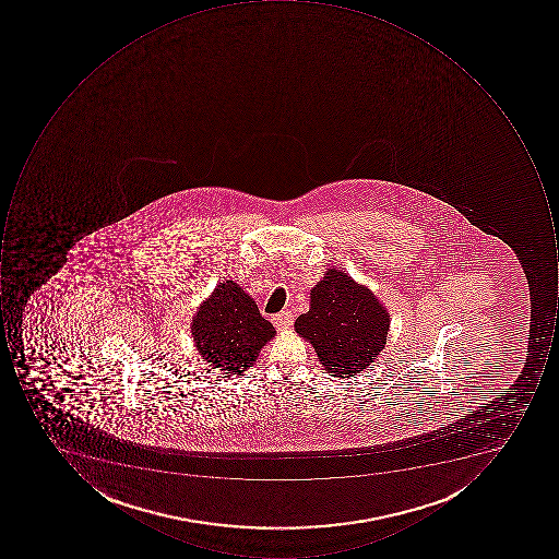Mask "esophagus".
Returning <instances> with one entry per match:
<instances>
[{
	"mask_svg": "<svg viewBox=\"0 0 559 559\" xmlns=\"http://www.w3.org/2000/svg\"><path fill=\"white\" fill-rule=\"evenodd\" d=\"M272 322H274V325L278 331H284V329H288L294 324L293 312H290V310H282V312H278V314H275L274 318H272Z\"/></svg>",
	"mask_w": 559,
	"mask_h": 559,
	"instance_id": "obj_1",
	"label": "esophagus"
}]
</instances>
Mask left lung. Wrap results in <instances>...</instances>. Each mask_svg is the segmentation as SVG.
<instances>
[{"mask_svg": "<svg viewBox=\"0 0 559 559\" xmlns=\"http://www.w3.org/2000/svg\"><path fill=\"white\" fill-rule=\"evenodd\" d=\"M390 316L377 296L353 277L328 269L310 290V307L296 321L332 377L349 378L368 368L384 349Z\"/></svg>", "mask_w": 559, "mask_h": 559, "instance_id": "1", "label": "left lung"}]
</instances>
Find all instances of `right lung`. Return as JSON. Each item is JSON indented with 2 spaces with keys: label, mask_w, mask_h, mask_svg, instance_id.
I'll use <instances>...</instances> for the list:
<instances>
[{
  "label": "right lung",
  "mask_w": 559,
  "mask_h": 559,
  "mask_svg": "<svg viewBox=\"0 0 559 559\" xmlns=\"http://www.w3.org/2000/svg\"><path fill=\"white\" fill-rule=\"evenodd\" d=\"M191 336L201 358L231 377H241L275 336L271 322L260 316L255 300L234 281L219 282L201 304Z\"/></svg>",
  "instance_id": "obj_1"
}]
</instances>
